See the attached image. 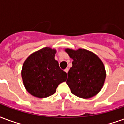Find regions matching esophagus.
I'll return each instance as SVG.
<instances>
[{"mask_svg": "<svg viewBox=\"0 0 124 124\" xmlns=\"http://www.w3.org/2000/svg\"><path fill=\"white\" fill-rule=\"evenodd\" d=\"M64 71L66 73H68V68H66V69L64 70Z\"/></svg>", "mask_w": 124, "mask_h": 124, "instance_id": "1", "label": "esophagus"}]
</instances>
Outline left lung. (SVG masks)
<instances>
[{
    "instance_id": "obj_1",
    "label": "left lung",
    "mask_w": 124,
    "mask_h": 124,
    "mask_svg": "<svg viewBox=\"0 0 124 124\" xmlns=\"http://www.w3.org/2000/svg\"><path fill=\"white\" fill-rule=\"evenodd\" d=\"M65 51L73 59L66 80L71 92L84 99L97 95L106 77V69L100 58L86 49L66 48Z\"/></svg>"
}]
</instances>
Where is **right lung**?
I'll return each instance as SVG.
<instances>
[{
    "label": "right lung",
    "instance_id": "1",
    "mask_svg": "<svg viewBox=\"0 0 124 124\" xmlns=\"http://www.w3.org/2000/svg\"><path fill=\"white\" fill-rule=\"evenodd\" d=\"M56 53V49L45 47L33 52L24 62L21 71L23 84L33 96L44 98L51 96L66 80L67 74L55 60Z\"/></svg>",
    "mask_w": 124,
    "mask_h": 124
}]
</instances>
